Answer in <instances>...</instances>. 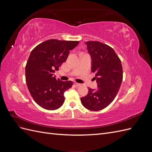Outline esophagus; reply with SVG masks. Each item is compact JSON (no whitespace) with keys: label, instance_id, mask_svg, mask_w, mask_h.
<instances>
[{"label":"esophagus","instance_id":"esophagus-1","mask_svg":"<svg viewBox=\"0 0 152 152\" xmlns=\"http://www.w3.org/2000/svg\"><path fill=\"white\" fill-rule=\"evenodd\" d=\"M74 85L75 86H77V87H79V86H80L81 84H79V83H77V82H74Z\"/></svg>","mask_w":152,"mask_h":152}]
</instances>
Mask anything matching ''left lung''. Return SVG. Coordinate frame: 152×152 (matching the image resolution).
<instances>
[{
    "label": "left lung",
    "instance_id": "obj_1",
    "mask_svg": "<svg viewBox=\"0 0 152 152\" xmlns=\"http://www.w3.org/2000/svg\"><path fill=\"white\" fill-rule=\"evenodd\" d=\"M86 44L98 87L89 88L88 94L80 101L86 108L99 111L108 107L117 96L123 79L122 66L121 59L109 45L98 41H89Z\"/></svg>",
    "mask_w": 152,
    "mask_h": 152
}]
</instances>
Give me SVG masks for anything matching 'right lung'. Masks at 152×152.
<instances>
[{
	"label": "right lung",
	"mask_w": 152,
	"mask_h": 152,
	"mask_svg": "<svg viewBox=\"0 0 152 152\" xmlns=\"http://www.w3.org/2000/svg\"><path fill=\"white\" fill-rule=\"evenodd\" d=\"M79 43L50 39L31 50L25 67L26 82L32 98L40 107L54 110L63 105L64 93L73 82L56 79L54 73L66 61L70 50Z\"/></svg>",
	"instance_id": "add662e5"
}]
</instances>
